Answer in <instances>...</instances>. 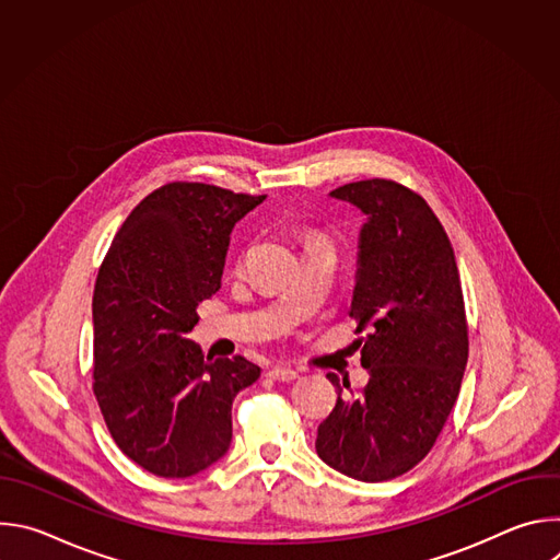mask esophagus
<instances>
[{
	"label": "esophagus",
	"instance_id": "esophagus-1",
	"mask_svg": "<svg viewBox=\"0 0 560 560\" xmlns=\"http://www.w3.org/2000/svg\"><path fill=\"white\" fill-rule=\"evenodd\" d=\"M268 376L275 378V381H294L299 376V372L294 368H290V365H275L268 372Z\"/></svg>",
	"mask_w": 560,
	"mask_h": 560
}]
</instances>
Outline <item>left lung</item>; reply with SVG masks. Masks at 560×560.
I'll use <instances>...</instances> for the list:
<instances>
[{
    "mask_svg": "<svg viewBox=\"0 0 560 560\" xmlns=\"http://www.w3.org/2000/svg\"><path fill=\"white\" fill-rule=\"evenodd\" d=\"M363 214L352 312L361 365L359 394L339 392L318 425L316 454L357 481H387L412 469L434 445L467 365V324L450 238L423 197L387 179L330 192Z\"/></svg>",
    "mask_w": 560,
    "mask_h": 560,
    "instance_id": "obj_1",
    "label": "left lung"
}]
</instances>
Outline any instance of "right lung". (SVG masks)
Listing matches in <instances>:
<instances>
[{
  "label": "right lung",
  "mask_w": 560,
  "mask_h": 560,
  "mask_svg": "<svg viewBox=\"0 0 560 560\" xmlns=\"http://www.w3.org/2000/svg\"><path fill=\"white\" fill-rule=\"evenodd\" d=\"M266 197L168 184L124 221L93 294L95 396L119 450L164 478L203 471L230 450L232 401L261 368L212 359L188 339L221 288L230 232Z\"/></svg>",
  "instance_id": "obj_1"
}]
</instances>
